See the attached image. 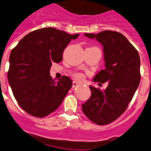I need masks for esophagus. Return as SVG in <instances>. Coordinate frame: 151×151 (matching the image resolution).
<instances>
[{
    "label": "esophagus",
    "mask_w": 151,
    "mask_h": 151,
    "mask_svg": "<svg viewBox=\"0 0 151 151\" xmlns=\"http://www.w3.org/2000/svg\"><path fill=\"white\" fill-rule=\"evenodd\" d=\"M78 85H79V83H77V82L74 81V82H73V88H75V87L78 86Z\"/></svg>",
    "instance_id": "obj_1"
}]
</instances>
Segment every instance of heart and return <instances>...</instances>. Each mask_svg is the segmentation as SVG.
Wrapping results in <instances>:
<instances>
[{
	"mask_svg": "<svg viewBox=\"0 0 151 151\" xmlns=\"http://www.w3.org/2000/svg\"><path fill=\"white\" fill-rule=\"evenodd\" d=\"M74 78L77 80L82 81L84 78V76H83V74H81V73H76V74L74 75Z\"/></svg>",
	"mask_w": 151,
	"mask_h": 151,
	"instance_id": "obj_1",
	"label": "heart"
}]
</instances>
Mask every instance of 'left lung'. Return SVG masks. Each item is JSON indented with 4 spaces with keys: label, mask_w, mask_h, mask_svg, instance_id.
<instances>
[{
    "label": "left lung",
    "mask_w": 151,
    "mask_h": 151,
    "mask_svg": "<svg viewBox=\"0 0 151 151\" xmlns=\"http://www.w3.org/2000/svg\"><path fill=\"white\" fill-rule=\"evenodd\" d=\"M84 35L96 38L103 46L106 68L96 75L93 82L109 83L103 91L89 86L92 94L82 108L91 121L106 125L125 112L134 97L140 81V55L119 32L103 31Z\"/></svg>",
    "instance_id": "1"
}]
</instances>
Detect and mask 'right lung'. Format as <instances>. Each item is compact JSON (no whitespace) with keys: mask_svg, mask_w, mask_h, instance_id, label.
Segmentation results:
<instances>
[{"mask_svg":"<svg viewBox=\"0 0 151 151\" xmlns=\"http://www.w3.org/2000/svg\"><path fill=\"white\" fill-rule=\"evenodd\" d=\"M78 35L41 28L28 33L12 49L7 78L14 96L26 113L45 117L61 105L73 82L68 76L55 81L49 71L53 62L62 60L67 45Z\"/></svg>","mask_w":151,"mask_h":151,"instance_id":"1","label":"right lung"}]
</instances>
